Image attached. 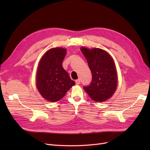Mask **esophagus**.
<instances>
[{
    "label": "esophagus",
    "instance_id": "esophagus-1",
    "mask_svg": "<svg viewBox=\"0 0 150 150\" xmlns=\"http://www.w3.org/2000/svg\"><path fill=\"white\" fill-rule=\"evenodd\" d=\"M75 82H76V84H79L80 83H81V80H80L79 79H76V80L75 81Z\"/></svg>",
    "mask_w": 150,
    "mask_h": 150
}]
</instances>
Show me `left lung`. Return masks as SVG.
Segmentation results:
<instances>
[{"instance_id": "8db88e82", "label": "left lung", "mask_w": 150, "mask_h": 150, "mask_svg": "<svg viewBox=\"0 0 150 150\" xmlns=\"http://www.w3.org/2000/svg\"><path fill=\"white\" fill-rule=\"evenodd\" d=\"M92 73V81L83 89L93 100L105 101L114 94L117 86L115 62L107 52L99 48L81 49Z\"/></svg>"}]
</instances>
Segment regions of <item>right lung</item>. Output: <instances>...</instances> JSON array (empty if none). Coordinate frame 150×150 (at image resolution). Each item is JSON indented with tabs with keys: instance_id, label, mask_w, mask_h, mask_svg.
Masks as SVG:
<instances>
[{
	"instance_id": "add662e5",
	"label": "right lung",
	"mask_w": 150,
	"mask_h": 150,
	"mask_svg": "<svg viewBox=\"0 0 150 150\" xmlns=\"http://www.w3.org/2000/svg\"><path fill=\"white\" fill-rule=\"evenodd\" d=\"M66 49L56 47L47 51L39 62L36 76L37 88L46 100L56 102L65 96L75 82L62 67Z\"/></svg>"
}]
</instances>
